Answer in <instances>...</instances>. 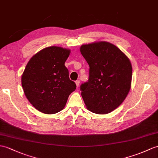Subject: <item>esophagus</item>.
Here are the masks:
<instances>
[{"label": "esophagus", "instance_id": "34e87169", "mask_svg": "<svg viewBox=\"0 0 158 158\" xmlns=\"http://www.w3.org/2000/svg\"><path fill=\"white\" fill-rule=\"evenodd\" d=\"M79 80H77L76 81H75V83H76V85H77V87H79Z\"/></svg>", "mask_w": 158, "mask_h": 158}]
</instances>
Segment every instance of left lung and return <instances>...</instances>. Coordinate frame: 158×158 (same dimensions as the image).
Returning <instances> with one entry per match:
<instances>
[{"mask_svg":"<svg viewBox=\"0 0 158 158\" xmlns=\"http://www.w3.org/2000/svg\"><path fill=\"white\" fill-rule=\"evenodd\" d=\"M80 51L89 66V79L80 86L87 108L100 114L111 112L123 103L131 89L129 59L106 42L82 45Z\"/></svg>","mask_w":158,"mask_h":158,"instance_id":"1","label":"left lung"}]
</instances>
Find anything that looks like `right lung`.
Returning <instances> with one entry per match:
<instances>
[{
    "label": "right lung",
    "mask_w": 158,
    "mask_h": 158,
    "mask_svg": "<svg viewBox=\"0 0 158 158\" xmlns=\"http://www.w3.org/2000/svg\"><path fill=\"white\" fill-rule=\"evenodd\" d=\"M70 50L50 46L40 50L26 65L21 77L25 96L33 106L48 114L62 110L76 89L64 66Z\"/></svg>",
    "instance_id": "right-lung-1"
}]
</instances>
